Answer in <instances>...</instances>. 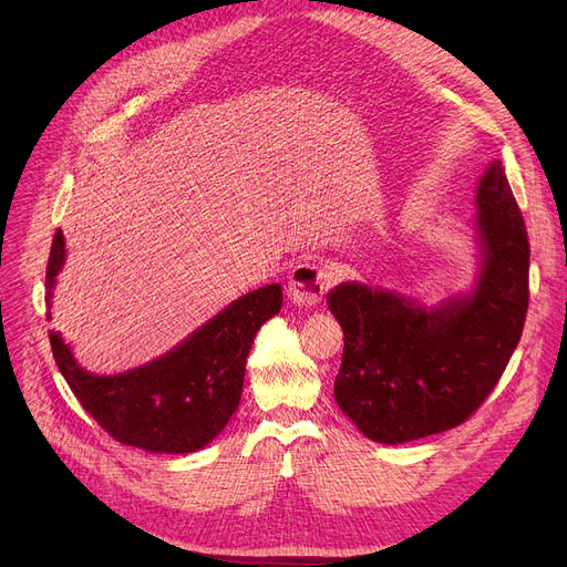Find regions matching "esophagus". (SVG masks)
<instances>
[{
	"label": "esophagus",
	"mask_w": 567,
	"mask_h": 567,
	"mask_svg": "<svg viewBox=\"0 0 567 567\" xmlns=\"http://www.w3.org/2000/svg\"><path fill=\"white\" fill-rule=\"evenodd\" d=\"M333 274L323 264L301 261L296 264L293 271L289 274V299L301 308H312L321 303L326 291L333 287Z\"/></svg>",
	"instance_id": "esophagus-1"
}]
</instances>
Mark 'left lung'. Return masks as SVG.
<instances>
[{
    "label": "left lung",
    "mask_w": 567,
    "mask_h": 567,
    "mask_svg": "<svg viewBox=\"0 0 567 567\" xmlns=\"http://www.w3.org/2000/svg\"><path fill=\"white\" fill-rule=\"evenodd\" d=\"M483 274L436 310L347 282L329 293L344 349L336 402L368 439L404 443L462 425L496 389L528 310V234L498 161L478 186Z\"/></svg>",
    "instance_id": "obj_1"
}]
</instances>
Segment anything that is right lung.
I'll list each match as a JSON object with an SVG mask.
<instances>
[{
	"instance_id": "1",
	"label": "right lung",
	"mask_w": 567,
	"mask_h": 567,
	"mask_svg": "<svg viewBox=\"0 0 567 567\" xmlns=\"http://www.w3.org/2000/svg\"><path fill=\"white\" fill-rule=\"evenodd\" d=\"M62 264L64 236L56 229L45 268L48 306ZM280 308V285L250 291L163 359L114 377L82 370L62 333L50 331V347L82 409L114 441L148 453H195L231 419L255 336Z\"/></svg>"
}]
</instances>
